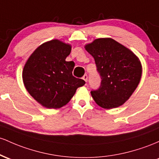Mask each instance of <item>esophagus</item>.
I'll list each match as a JSON object with an SVG mask.
<instances>
[{
  "label": "esophagus",
  "mask_w": 159,
  "mask_h": 159,
  "mask_svg": "<svg viewBox=\"0 0 159 159\" xmlns=\"http://www.w3.org/2000/svg\"><path fill=\"white\" fill-rule=\"evenodd\" d=\"M83 79L85 80V83H87V81H88V76H87L86 74L84 75V76H83Z\"/></svg>",
  "instance_id": "34e87169"
}]
</instances>
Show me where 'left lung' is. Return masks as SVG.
<instances>
[{
  "label": "left lung",
  "mask_w": 159,
  "mask_h": 159,
  "mask_svg": "<svg viewBox=\"0 0 159 159\" xmlns=\"http://www.w3.org/2000/svg\"><path fill=\"white\" fill-rule=\"evenodd\" d=\"M85 48L93 56L101 78L99 88L91 92L94 101L104 109L122 105L140 81L142 66L139 58L111 38L96 39Z\"/></svg>",
  "instance_id": "left-lung-1"
}]
</instances>
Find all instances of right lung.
Masks as SVG:
<instances>
[{"instance_id":"right-lung-1","label":"right lung","mask_w":159,"mask_h":159,"mask_svg":"<svg viewBox=\"0 0 159 159\" xmlns=\"http://www.w3.org/2000/svg\"><path fill=\"white\" fill-rule=\"evenodd\" d=\"M71 46L58 40L43 43L24 66L22 79L32 97L42 106L58 109L67 104L85 82L73 76L75 64L66 61Z\"/></svg>"}]
</instances>
